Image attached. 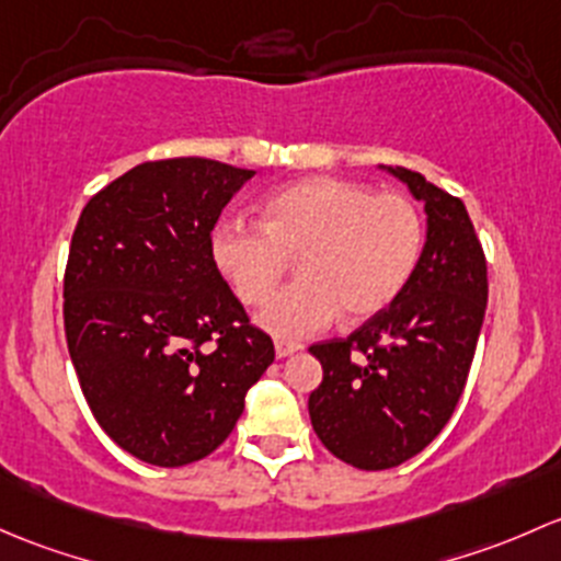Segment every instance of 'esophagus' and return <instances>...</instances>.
<instances>
[{
    "label": "esophagus",
    "mask_w": 561,
    "mask_h": 561,
    "mask_svg": "<svg viewBox=\"0 0 561 561\" xmlns=\"http://www.w3.org/2000/svg\"><path fill=\"white\" fill-rule=\"evenodd\" d=\"M297 351H302L299 343H291V340H275V356H278V359H286V356L297 354Z\"/></svg>",
    "instance_id": "obj_1"
}]
</instances>
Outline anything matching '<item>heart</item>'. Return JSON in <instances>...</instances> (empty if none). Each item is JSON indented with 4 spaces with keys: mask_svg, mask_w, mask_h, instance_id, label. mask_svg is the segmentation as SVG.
<instances>
[{
    "mask_svg": "<svg viewBox=\"0 0 561 561\" xmlns=\"http://www.w3.org/2000/svg\"><path fill=\"white\" fill-rule=\"evenodd\" d=\"M424 224L408 196L375 194L365 183L305 178L270 194L262 227L216 224L210 256L248 305L267 302L297 256L299 275L264 308L262 327L299 340L340 313L369 319L397 299L419 262Z\"/></svg>",
    "mask_w": 561,
    "mask_h": 561,
    "instance_id": "1",
    "label": "heart"
}]
</instances>
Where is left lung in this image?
<instances>
[{
  "mask_svg": "<svg viewBox=\"0 0 561 561\" xmlns=\"http://www.w3.org/2000/svg\"><path fill=\"white\" fill-rule=\"evenodd\" d=\"M424 202L426 242L394 302L348 337L310 345L323 380L308 410L345 465L389 470L424 451L465 391L486 313V256L467 207L421 172L389 167Z\"/></svg>",
  "mask_w": 561,
  "mask_h": 561,
  "instance_id": "obj_1",
  "label": "left lung"
}]
</instances>
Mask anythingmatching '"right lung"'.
I'll return each instance as SVG.
<instances>
[{
	"label": "right lung",
	"mask_w": 561,
	"mask_h": 561,
	"mask_svg": "<svg viewBox=\"0 0 561 561\" xmlns=\"http://www.w3.org/2000/svg\"><path fill=\"white\" fill-rule=\"evenodd\" d=\"M253 170L146 161L83 207L65 273L69 359L91 413L124 451L183 467L216 451L273 365L210 256V232Z\"/></svg>",
	"instance_id": "obj_1"
}]
</instances>
